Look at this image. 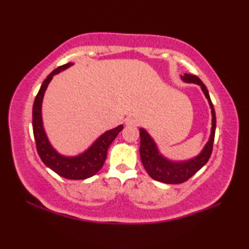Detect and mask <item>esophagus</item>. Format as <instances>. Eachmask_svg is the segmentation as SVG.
Segmentation results:
<instances>
[{
  "mask_svg": "<svg viewBox=\"0 0 249 249\" xmlns=\"http://www.w3.org/2000/svg\"><path fill=\"white\" fill-rule=\"evenodd\" d=\"M125 124L127 126H137L138 120L135 119V117H127V119L125 120Z\"/></svg>",
  "mask_w": 249,
  "mask_h": 249,
  "instance_id": "34e87169",
  "label": "esophagus"
}]
</instances>
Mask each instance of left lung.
<instances>
[{"mask_svg":"<svg viewBox=\"0 0 249 249\" xmlns=\"http://www.w3.org/2000/svg\"><path fill=\"white\" fill-rule=\"evenodd\" d=\"M181 79L184 82L188 83H196L199 84L202 91L208 99L211 112H212V128H211V136L209 142H206L204 148L202 149L201 153L196 157L184 160V161H172V160L167 159L166 157L159 153L157 145L154 142L150 135L146 132L144 128H140V136H141V159L142 166L148 172L151 178L160 181L163 183L169 184H179L182 183L188 179H190L193 175H196L206 162L209 161L212 154L214 136H215V127H216V117L215 111H214L212 101L210 99L209 91L204 86V83L193 74L184 73L181 75Z\"/></svg>","mask_w":249,"mask_h":249,"instance_id":"1","label":"left lung"}]
</instances>
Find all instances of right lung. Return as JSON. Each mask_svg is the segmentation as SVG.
<instances>
[{
  "label": "right lung",
  "instance_id": "1",
  "mask_svg": "<svg viewBox=\"0 0 249 249\" xmlns=\"http://www.w3.org/2000/svg\"><path fill=\"white\" fill-rule=\"evenodd\" d=\"M72 65V62H69V64L58 67L44 80L33 105V132L36 142L37 153L46 166L66 179L83 180L94 176L103 167L105 159H107L108 147L121 130L123 129V125L107 130L84 153L75 156V157H66V156L60 155L53 149V147L50 145L43 126L41 103H43L45 91L53 75L69 68Z\"/></svg>",
  "mask_w": 249,
  "mask_h": 249
}]
</instances>
